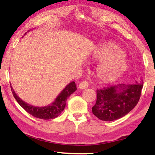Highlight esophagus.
I'll return each mask as SVG.
<instances>
[{"label": "esophagus", "instance_id": "34e87169", "mask_svg": "<svg viewBox=\"0 0 155 155\" xmlns=\"http://www.w3.org/2000/svg\"><path fill=\"white\" fill-rule=\"evenodd\" d=\"M88 86H89V83L87 82V81H81V82L79 83L78 88L81 89V90H83V89L87 88Z\"/></svg>", "mask_w": 155, "mask_h": 155}]
</instances>
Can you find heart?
Listing matches in <instances>:
<instances>
[{
    "mask_svg": "<svg viewBox=\"0 0 155 155\" xmlns=\"http://www.w3.org/2000/svg\"><path fill=\"white\" fill-rule=\"evenodd\" d=\"M91 59L99 62L96 68L97 78L105 83H113L127 72L128 64L124 50L112 41H104L94 50Z\"/></svg>",
    "mask_w": 155,
    "mask_h": 155,
    "instance_id": "b5f03b06",
    "label": "heart"
}]
</instances>
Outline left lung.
Returning <instances> with one entry per match:
<instances>
[{
    "mask_svg": "<svg viewBox=\"0 0 155 155\" xmlns=\"http://www.w3.org/2000/svg\"><path fill=\"white\" fill-rule=\"evenodd\" d=\"M143 81L140 83L119 84L97 90L96 103L92 113L103 121H114L124 117L138 103Z\"/></svg>",
    "mask_w": 155,
    "mask_h": 155,
    "instance_id": "left-lung-1",
    "label": "left lung"
}]
</instances>
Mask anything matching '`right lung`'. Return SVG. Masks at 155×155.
<instances>
[{"instance_id":"add662e5","label":"right lung","mask_w":155,"mask_h":155,"mask_svg":"<svg viewBox=\"0 0 155 155\" xmlns=\"http://www.w3.org/2000/svg\"><path fill=\"white\" fill-rule=\"evenodd\" d=\"M11 90L13 95L18 104L28 114L32 115L34 117H38V118L51 120L55 118L61 114V113L64 110L67 99L72 93H74L77 90V88L74 81H72L62 90L61 92L59 94V96L57 97V98L54 100L53 103H51V104L41 107H35L26 103L25 101H23L18 96L14 90H13L12 86Z\"/></svg>"}]
</instances>
